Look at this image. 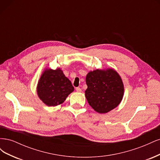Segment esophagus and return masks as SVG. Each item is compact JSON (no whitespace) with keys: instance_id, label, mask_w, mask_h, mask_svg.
Masks as SVG:
<instances>
[{"instance_id":"esophagus-1","label":"esophagus","mask_w":160,"mask_h":160,"mask_svg":"<svg viewBox=\"0 0 160 160\" xmlns=\"http://www.w3.org/2000/svg\"><path fill=\"white\" fill-rule=\"evenodd\" d=\"M76 91H77V92H81V89L80 88H76Z\"/></svg>"}]
</instances>
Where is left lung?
<instances>
[{"instance_id": "obj_1", "label": "left lung", "mask_w": 160, "mask_h": 160, "mask_svg": "<svg viewBox=\"0 0 160 160\" xmlns=\"http://www.w3.org/2000/svg\"><path fill=\"white\" fill-rule=\"evenodd\" d=\"M85 98L99 113H106L117 108L124 95L123 81L113 69H96L86 76Z\"/></svg>"}]
</instances>
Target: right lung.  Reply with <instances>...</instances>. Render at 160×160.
Wrapping results in <instances>:
<instances>
[{
  "label": "right lung",
  "mask_w": 160,
  "mask_h": 160,
  "mask_svg": "<svg viewBox=\"0 0 160 160\" xmlns=\"http://www.w3.org/2000/svg\"><path fill=\"white\" fill-rule=\"evenodd\" d=\"M74 91L71 81L63 72L57 68H47L42 72L38 81L37 92L39 99L47 106L62 104L70 93Z\"/></svg>",
  "instance_id": "right-lung-1"
}]
</instances>
